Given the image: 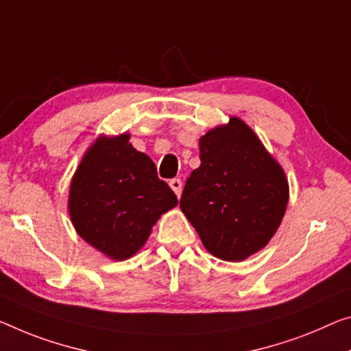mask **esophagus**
Wrapping results in <instances>:
<instances>
[{
    "mask_svg": "<svg viewBox=\"0 0 351 351\" xmlns=\"http://www.w3.org/2000/svg\"><path fill=\"white\" fill-rule=\"evenodd\" d=\"M169 186L172 188V191L177 194V197H180V194H182V180L180 179H171L169 180Z\"/></svg>",
    "mask_w": 351,
    "mask_h": 351,
    "instance_id": "esophagus-1",
    "label": "esophagus"
}]
</instances>
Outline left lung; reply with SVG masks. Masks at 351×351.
Masks as SVG:
<instances>
[{
	"label": "left lung",
	"instance_id": "8db88e82",
	"mask_svg": "<svg viewBox=\"0 0 351 351\" xmlns=\"http://www.w3.org/2000/svg\"><path fill=\"white\" fill-rule=\"evenodd\" d=\"M199 157L201 166L183 188L182 212L215 257L245 261L281 224L289 202L284 171L237 117L199 139Z\"/></svg>",
	"mask_w": 351,
	"mask_h": 351
}]
</instances>
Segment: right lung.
<instances>
[{"mask_svg": "<svg viewBox=\"0 0 351 351\" xmlns=\"http://www.w3.org/2000/svg\"><path fill=\"white\" fill-rule=\"evenodd\" d=\"M127 133L101 136L86 152L70 185V219L83 240L123 261L139 251L161 213L177 206L154 161Z\"/></svg>", "mask_w": 351, "mask_h": 351, "instance_id": "right-lung-1", "label": "right lung"}]
</instances>
